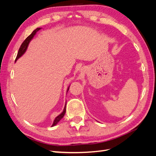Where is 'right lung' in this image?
<instances>
[{"label":"right lung","instance_id":"obj_1","mask_svg":"<svg viewBox=\"0 0 156 156\" xmlns=\"http://www.w3.org/2000/svg\"><path fill=\"white\" fill-rule=\"evenodd\" d=\"M40 29H41L40 28H37V29H36V30H34V31H33V32H32V34H31L30 35H29V36H28V37H27V38L25 40V41L23 42V44H21L20 49H19L18 53H17V57H16V61L19 58H20L21 56H22V55H23V53H24L26 51L27 48V47H28V45H29L30 41L32 39V37H34V36L36 34V33L37 31H38L39 30H40ZM68 90H69V88H68ZM65 113H66V106H65V107H64V108L63 112H62V113H61V114H60V115H58V116H56V117L55 118V119L54 121H53V125H52V126H55L56 124H57L58 122L64 117V115H65Z\"/></svg>","mask_w":156,"mask_h":156}]
</instances>
